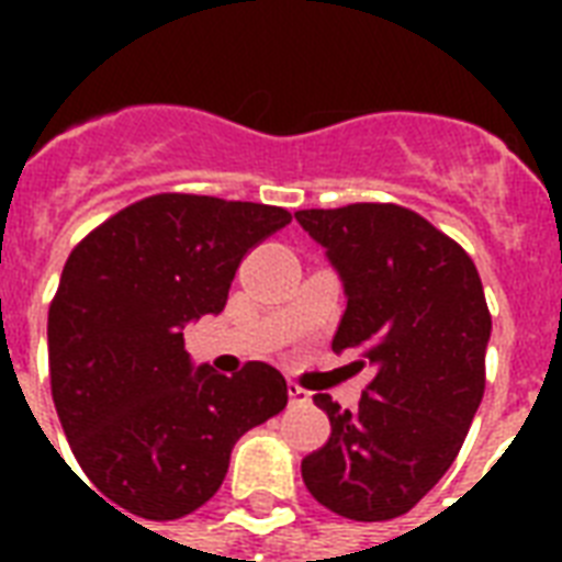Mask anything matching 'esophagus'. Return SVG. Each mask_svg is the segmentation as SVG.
<instances>
[{
	"label": "esophagus",
	"mask_w": 562,
	"mask_h": 562,
	"mask_svg": "<svg viewBox=\"0 0 562 562\" xmlns=\"http://www.w3.org/2000/svg\"><path fill=\"white\" fill-rule=\"evenodd\" d=\"M289 400H291V405L306 408V405H312V393H308L306 387H300V384H289Z\"/></svg>",
	"instance_id": "34e87169"
}]
</instances>
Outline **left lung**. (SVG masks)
<instances>
[{
  "label": "left lung",
  "instance_id": "left-lung-1",
  "mask_svg": "<svg viewBox=\"0 0 562 562\" xmlns=\"http://www.w3.org/2000/svg\"><path fill=\"white\" fill-rule=\"evenodd\" d=\"M294 218L341 277L347 308L333 350L375 370L356 411L315 396L333 435L303 458V481L344 519H396L452 467L484 396L493 321L481 277L458 241L396 203Z\"/></svg>",
  "mask_w": 562,
  "mask_h": 562
}]
</instances>
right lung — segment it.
<instances>
[{"label":"right lung","mask_w":562,"mask_h":562,"mask_svg":"<svg viewBox=\"0 0 562 562\" xmlns=\"http://www.w3.org/2000/svg\"><path fill=\"white\" fill-rule=\"evenodd\" d=\"M289 221L282 206L151 194L69 254L48 306L52 400L108 505L154 522L192 514L221 487L238 437L285 408L280 370L194 368L183 329L224 312L238 262Z\"/></svg>","instance_id":"1"}]
</instances>
